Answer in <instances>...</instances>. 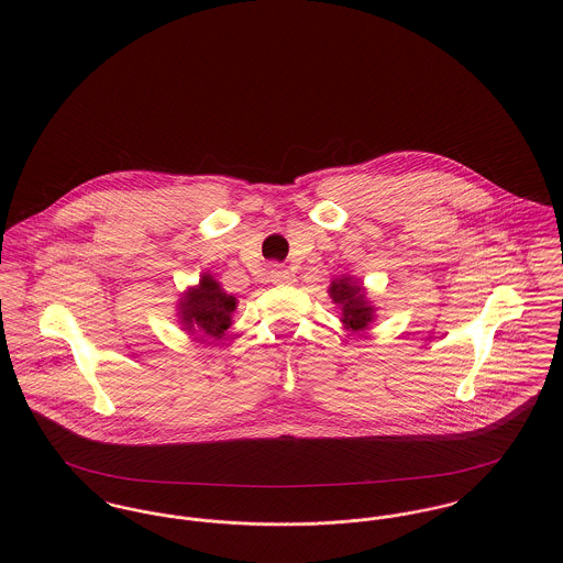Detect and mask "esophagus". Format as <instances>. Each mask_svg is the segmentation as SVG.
Listing matches in <instances>:
<instances>
[{"mask_svg":"<svg viewBox=\"0 0 563 563\" xmlns=\"http://www.w3.org/2000/svg\"><path fill=\"white\" fill-rule=\"evenodd\" d=\"M292 279L290 271L286 266H279V264H273L271 266V282L273 284H288Z\"/></svg>","mask_w":563,"mask_h":563,"instance_id":"34e87169","label":"esophagus"}]
</instances>
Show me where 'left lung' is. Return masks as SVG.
Masks as SVG:
<instances>
[{
	"label": "left lung",
	"mask_w": 563,
	"mask_h": 563,
	"mask_svg": "<svg viewBox=\"0 0 563 563\" xmlns=\"http://www.w3.org/2000/svg\"><path fill=\"white\" fill-rule=\"evenodd\" d=\"M331 299L342 308V321L351 329H366L373 319V308L366 301L364 288L351 282L349 277L331 282L329 286Z\"/></svg>",
	"instance_id": "left-lung-1"
}]
</instances>
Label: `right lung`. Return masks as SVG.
I'll return each mask as SVG.
<instances>
[{
	"label": "right lung",
	"instance_id": "obj_1",
	"mask_svg": "<svg viewBox=\"0 0 563 563\" xmlns=\"http://www.w3.org/2000/svg\"><path fill=\"white\" fill-rule=\"evenodd\" d=\"M179 306V317L186 329H195V333L199 331L210 338H221L232 324L236 299L228 295L210 275H203L199 286L188 290Z\"/></svg>",
	"mask_w": 563,
	"mask_h": 563
}]
</instances>
